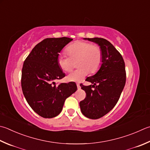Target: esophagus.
<instances>
[{
  "mask_svg": "<svg viewBox=\"0 0 150 150\" xmlns=\"http://www.w3.org/2000/svg\"><path fill=\"white\" fill-rule=\"evenodd\" d=\"M76 86H77V87H78V89H80V83H76Z\"/></svg>",
  "mask_w": 150,
  "mask_h": 150,
  "instance_id": "34e87169",
  "label": "esophagus"
}]
</instances>
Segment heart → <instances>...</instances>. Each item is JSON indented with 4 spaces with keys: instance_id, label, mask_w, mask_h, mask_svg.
<instances>
[{
    "instance_id": "obj_1",
    "label": "heart",
    "mask_w": 150,
    "mask_h": 150,
    "mask_svg": "<svg viewBox=\"0 0 150 150\" xmlns=\"http://www.w3.org/2000/svg\"><path fill=\"white\" fill-rule=\"evenodd\" d=\"M69 57L60 54L57 57V64L64 72L72 69L75 62L80 69L70 72L67 76L69 81L80 82L90 72L95 73L99 69L103 61V52L99 47L84 41H77L67 48Z\"/></svg>"
}]
</instances>
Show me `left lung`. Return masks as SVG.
Segmentation results:
<instances>
[{
    "label": "left lung",
    "mask_w": 150,
    "mask_h": 150,
    "mask_svg": "<svg viewBox=\"0 0 150 150\" xmlns=\"http://www.w3.org/2000/svg\"><path fill=\"white\" fill-rule=\"evenodd\" d=\"M83 39L97 44L103 52L99 70L86 80L93 85L80 84L86 93L85 99L80 103L81 112L89 119L96 120L108 114L119 100L126 81L125 62L120 52L106 39Z\"/></svg>",
    "instance_id": "1"
}]
</instances>
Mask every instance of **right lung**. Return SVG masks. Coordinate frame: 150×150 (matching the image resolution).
<instances>
[{
  "mask_svg": "<svg viewBox=\"0 0 150 150\" xmlns=\"http://www.w3.org/2000/svg\"><path fill=\"white\" fill-rule=\"evenodd\" d=\"M72 40L67 37L44 39L36 45L23 63V93L31 108L42 117L58 115L66 98L77 90L74 82L58 86L55 82L65 76L57 64L59 53Z\"/></svg>",
  "mask_w": 150,
  "mask_h": 150,
  "instance_id": "1",
  "label": "right lung"
}]
</instances>
